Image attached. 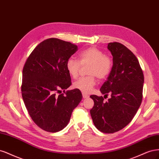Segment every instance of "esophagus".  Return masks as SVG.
Segmentation results:
<instances>
[{
    "label": "esophagus",
    "mask_w": 159,
    "mask_h": 159,
    "mask_svg": "<svg viewBox=\"0 0 159 159\" xmlns=\"http://www.w3.org/2000/svg\"><path fill=\"white\" fill-rule=\"evenodd\" d=\"M83 97L84 98H89V94H86V93H83Z\"/></svg>",
    "instance_id": "esophagus-1"
}]
</instances>
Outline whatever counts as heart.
I'll use <instances>...</instances> for the list:
<instances>
[{"label":"heart","instance_id":"1","mask_svg":"<svg viewBox=\"0 0 159 159\" xmlns=\"http://www.w3.org/2000/svg\"><path fill=\"white\" fill-rule=\"evenodd\" d=\"M89 65L86 76L75 82L73 87L83 93H89L96 83V78L104 80L107 77L112 69L113 61L109 56L105 55L102 51L96 48H89L79 53L78 61L69 58L66 62V69L70 77L75 79L79 76L80 66Z\"/></svg>","mask_w":159,"mask_h":159}]
</instances>
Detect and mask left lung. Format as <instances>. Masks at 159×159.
<instances>
[{
  "mask_svg": "<svg viewBox=\"0 0 159 159\" xmlns=\"http://www.w3.org/2000/svg\"><path fill=\"white\" fill-rule=\"evenodd\" d=\"M113 56V66L101 93L111 98L91 95L94 104L90 115L96 127L105 134L118 131L133 120L141 104L144 75L136 56L125 45H107Z\"/></svg>",
  "mask_w": 159,
  "mask_h": 159,
  "instance_id": "left-lung-1",
  "label": "left lung"
}]
</instances>
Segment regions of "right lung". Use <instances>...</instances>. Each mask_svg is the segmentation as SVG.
I'll list each match as a JSON object with an SVG mask.
<instances>
[{
  "label": "right lung",
  "instance_id": "obj_1",
  "mask_svg": "<svg viewBox=\"0 0 159 159\" xmlns=\"http://www.w3.org/2000/svg\"><path fill=\"white\" fill-rule=\"evenodd\" d=\"M77 50L70 42L49 38L35 48L24 65V104L35 124L45 131L57 132L67 125L83 98L76 89L65 92L72 83L66 62Z\"/></svg>",
  "mask_w": 159,
  "mask_h": 159
}]
</instances>
